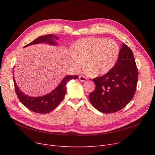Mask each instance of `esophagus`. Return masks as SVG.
I'll use <instances>...</instances> for the list:
<instances>
[{
  "instance_id": "esophagus-1",
  "label": "esophagus",
  "mask_w": 155,
  "mask_h": 155,
  "mask_svg": "<svg viewBox=\"0 0 155 155\" xmlns=\"http://www.w3.org/2000/svg\"><path fill=\"white\" fill-rule=\"evenodd\" d=\"M79 79L81 81H85L87 80V78H85V76H79Z\"/></svg>"
}]
</instances>
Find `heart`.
Returning a JSON list of instances; mask_svg holds the SVG:
<instances>
[{"label": "heart", "mask_w": 155, "mask_h": 155, "mask_svg": "<svg viewBox=\"0 0 155 155\" xmlns=\"http://www.w3.org/2000/svg\"><path fill=\"white\" fill-rule=\"evenodd\" d=\"M120 50L118 44L114 40L98 37L79 39L73 46L70 64L78 70L85 61V68L92 76H103L114 67Z\"/></svg>", "instance_id": "1"}]
</instances>
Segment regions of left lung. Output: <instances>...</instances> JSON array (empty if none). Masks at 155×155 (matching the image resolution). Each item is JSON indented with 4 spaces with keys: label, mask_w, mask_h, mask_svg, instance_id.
Returning a JSON list of instances; mask_svg holds the SVG:
<instances>
[{
    "label": "left lung",
    "mask_w": 155,
    "mask_h": 155,
    "mask_svg": "<svg viewBox=\"0 0 155 155\" xmlns=\"http://www.w3.org/2000/svg\"><path fill=\"white\" fill-rule=\"evenodd\" d=\"M138 70L133 51L125 43L110 72L93 79L96 88L89 94L94 107L104 113L122 109L132 100L137 90Z\"/></svg>",
    "instance_id": "1"
}]
</instances>
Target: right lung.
<instances>
[{"label":"right lung","mask_w":155,"mask_h":155,"mask_svg":"<svg viewBox=\"0 0 155 155\" xmlns=\"http://www.w3.org/2000/svg\"><path fill=\"white\" fill-rule=\"evenodd\" d=\"M54 38L58 39L56 36L53 34L41 36L35 39L31 43L28 44L25 47L31 45H35L41 43H47L48 44L55 45ZM78 76H67L65 77L59 85L50 93L45 96L41 97H30L25 94L16 85L13 78L14 87L16 94L18 100L29 110L39 114H46L54 110L58 106L64 98L67 91V83L71 79H78Z\"/></svg>","instance_id":"obj_1"}]
</instances>
